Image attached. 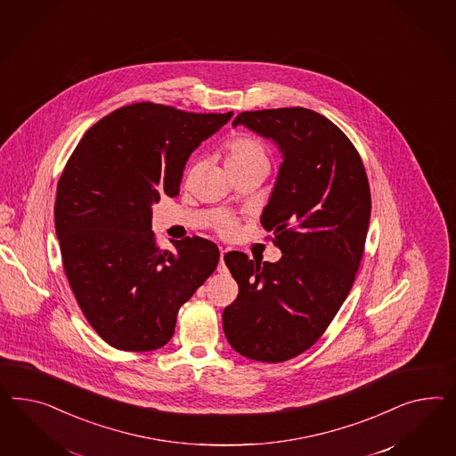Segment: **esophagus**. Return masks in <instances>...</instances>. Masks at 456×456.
Listing matches in <instances>:
<instances>
[{
  "mask_svg": "<svg viewBox=\"0 0 456 456\" xmlns=\"http://www.w3.org/2000/svg\"><path fill=\"white\" fill-rule=\"evenodd\" d=\"M224 257H225V252H221V259H219V269L217 271L225 272L227 269H225V262H224Z\"/></svg>",
  "mask_w": 456,
  "mask_h": 456,
  "instance_id": "1",
  "label": "esophagus"
}]
</instances>
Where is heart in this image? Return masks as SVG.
I'll list each match as a JSON object with an SVG mask.
<instances>
[{"instance_id": "obj_1", "label": "heart", "mask_w": 456, "mask_h": 456, "mask_svg": "<svg viewBox=\"0 0 456 456\" xmlns=\"http://www.w3.org/2000/svg\"><path fill=\"white\" fill-rule=\"evenodd\" d=\"M225 166L227 169H234V167H248V166H260L269 169L271 166V156L267 148L254 137L248 135H240L232 139L227 146H225ZM194 166H191L187 169V177H191L194 174ZM225 231H231V225L225 224L224 225Z\"/></svg>"}]
</instances>
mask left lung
Segmentation results:
<instances>
[{"mask_svg":"<svg viewBox=\"0 0 456 456\" xmlns=\"http://www.w3.org/2000/svg\"><path fill=\"white\" fill-rule=\"evenodd\" d=\"M239 124L282 152L260 217L282 257L272 264L225 254L239 296L224 308L222 327L240 355L279 363L321 338L355 282L371 210L369 179L355 146L319 112L246 111Z\"/></svg>","mask_w":456,"mask_h":456,"instance_id":"obj_1","label":"left lung"}]
</instances>
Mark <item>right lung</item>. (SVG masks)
I'll return each mask as SVG.
<instances>
[{
	"mask_svg": "<svg viewBox=\"0 0 456 456\" xmlns=\"http://www.w3.org/2000/svg\"><path fill=\"white\" fill-rule=\"evenodd\" d=\"M231 118L135 102L89 127L66 162L54 202L62 267L89 325L118 350L167 344L177 310L217 267L219 248L197 235L160 250L152 204L179 194L192 151Z\"/></svg>",
	"mask_w": 456,
	"mask_h": 456,
	"instance_id": "add662e5",
	"label": "right lung"
}]
</instances>
